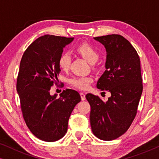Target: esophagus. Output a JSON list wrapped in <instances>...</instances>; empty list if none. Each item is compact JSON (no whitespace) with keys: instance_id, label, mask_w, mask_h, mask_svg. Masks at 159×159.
Segmentation results:
<instances>
[{"instance_id":"esophagus-1","label":"esophagus","mask_w":159,"mask_h":159,"mask_svg":"<svg viewBox=\"0 0 159 159\" xmlns=\"http://www.w3.org/2000/svg\"><path fill=\"white\" fill-rule=\"evenodd\" d=\"M80 96H81L82 101H84L85 100V95L83 93H80Z\"/></svg>"}]
</instances>
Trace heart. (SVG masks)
Wrapping results in <instances>:
<instances>
[{"label": "heart", "instance_id": "heart-1", "mask_svg": "<svg viewBox=\"0 0 159 159\" xmlns=\"http://www.w3.org/2000/svg\"><path fill=\"white\" fill-rule=\"evenodd\" d=\"M77 51L86 59L90 64H94L99 58L98 51L92 45L87 43L80 44L77 48ZM71 62V56L68 52L63 53L58 58V66L63 70H67L70 66ZM93 82L92 78L88 77H74L70 80V84L80 90H86L89 88L90 84Z\"/></svg>", "mask_w": 159, "mask_h": 159}]
</instances>
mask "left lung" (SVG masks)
<instances>
[{
	"label": "left lung",
	"instance_id": "1",
	"mask_svg": "<svg viewBox=\"0 0 159 159\" xmlns=\"http://www.w3.org/2000/svg\"><path fill=\"white\" fill-rule=\"evenodd\" d=\"M106 51V70L97 88L111 93L108 101L86 95L91 111V129L97 138L113 140L125 134L136 116L143 92L140 61L136 50L119 34L96 37Z\"/></svg>",
	"mask_w": 159,
	"mask_h": 159
}]
</instances>
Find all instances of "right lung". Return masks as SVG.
<instances>
[{
    "label": "right lung",
    "mask_w": 159,
    "mask_h": 159,
    "mask_svg": "<svg viewBox=\"0 0 159 159\" xmlns=\"http://www.w3.org/2000/svg\"><path fill=\"white\" fill-rule=\"evenodd\" d=\"M73 40L50 34L40 37L27 48L20 62L16 90L24 119L32 133L45 142L65 135L71 112L81 101L79 93L71 89L63 91L59 98L50 93L57 84L63 48Z\"/></svg>",
    "instance_id": "obj_1"
}]
</instances>
